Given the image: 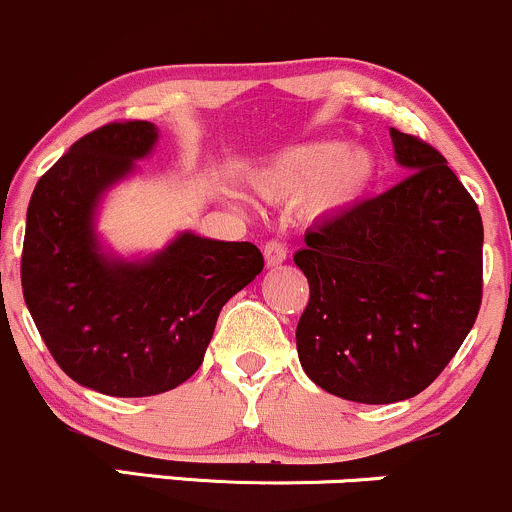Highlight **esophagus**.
Listing matches in <instances>:
<instances>
[{
	"mask_svg": "<svg viewBox=\"0 0 512 512\" xmlns=\"http://www.w3.org/2000/svg\"><path fill=\"white\" fill-rule=\"evenodd\" d=\"M263 256H266L268 266H280V263L287 258V246L278 239L266 241V246H263Z\"/></svg>",
	"mask_w": 512,
	"mask_h": 512,
	"instance_id": "obj_1",
	"label": "esophagus"
}]
</instances>
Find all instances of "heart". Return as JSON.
<instances>
[{"label":"heart","instance_id":"obj_1","mask_svg":"<svg viewBox=\"0 0 512 512\" xmlns=\"http://www.w3.org/2000/svg\"><path fill=\"white\" fill-rule=\"evenodd\" d=\"M375 179V159L363 147H341L312 140L287 147L251 174L263 195L290 198L307 193V208L317 215L346 210L360 200Z\"/></svg>","mask_w":512,"mask_h":512}]
</instances>
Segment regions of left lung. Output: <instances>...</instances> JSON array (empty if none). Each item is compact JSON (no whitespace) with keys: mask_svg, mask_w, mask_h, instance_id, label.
<instances>
[{"mask_svg":"<svg viewBox=\"0 0 512 512\" xmlns=\"http://www.w3.org/2000/svg\"><path fill=\"white\" fill-rule=\"evenodd\" d=\"M411 174L319 222L295 254L309 280L297 324L307 377L358 404L421 394L472 331L484 287V225L435 147L389 130Z\"/></svg>","mask_w":512,"mask_h":512,"instance_id":"8db88e82","label":"left lung"}]
</instances>
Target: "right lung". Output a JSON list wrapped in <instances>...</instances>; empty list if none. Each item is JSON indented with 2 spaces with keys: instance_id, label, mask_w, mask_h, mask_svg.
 <instances>
[{
  "instance_id": "add662e5",
  "label": "right lung",
  "mask_w": 512,
  "mask_h": 512,
  "mask_svg": "<svg viewBox=\"0 0 512 512\" xmlns=\"http://www.w3.org/2000/svg\"><path fill=\"white\" fill-rule=\"evenodd\" d=\"M154 142L147 120L101 125L40 176L26 212L28 312L62 372L108 396H152L186 382L220 309L263 271L251 241L193 232L145 261L103 254L96 205Z\"/></svg>"
}]
</instances>
